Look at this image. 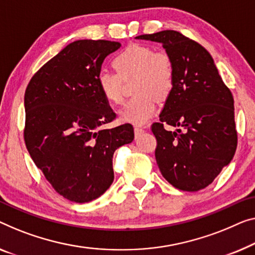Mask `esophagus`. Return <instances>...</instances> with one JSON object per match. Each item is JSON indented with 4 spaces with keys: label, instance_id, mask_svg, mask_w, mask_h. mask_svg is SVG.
<instances>
[{
    "label": "esophagus",
    "instance_id": "esophagus-1",
    "mask_svg": "<svg viewBox=\"0 0 255 255\" xmlns=\"http://www.w3.org/2000/svg\"><path fill=\"white\" fill-rule=\"evenodd\" d=\"M134 131H135V135L138 136L142 134V132H144V129L143 128H139V127H135L134 128Z\"/></svg>",
    "mask_w": 255,
    "mask_h": 255
}]
</instances>
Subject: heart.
Instances as JSON below:
<instances>
[{
	"label": "heart",
	"instance_id": "b5f03b06",
	"mask_svg": "<svg viewBox=\"0 0 255 255\" xmlns=\"http://www.w3.org/2000/svg\"><path fill=\"white\" fill-rule=\"evenodd\" d=\"M116 72L102 71L97 75V86L102 96L110 104H121L124 101L121 78L135 77L131 98L120 111L123 123L146 124L157 110L158 98H166L173 88V67L165 55L155 54L149 45L131 44L113 60Z\"/></svg>",
	"mask_w": 255,
	"mask_h": 255
}]
</instances>
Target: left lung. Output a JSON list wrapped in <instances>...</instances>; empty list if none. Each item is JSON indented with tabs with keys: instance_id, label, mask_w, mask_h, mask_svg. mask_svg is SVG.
<instances>
[{
	"instance_id": "left-lung-1",
	"label": "left lung",
	"mask_w": 255,
	"mask_h": 255,
	"mask_svg": "<svg viewBox=\"0 0 255 255\" xmlns=\"http://www.w3.org/2000/svg\"><path fill=\"white\" fill-rule=\"evenodd\" d=\"M161 43L173 67V88L152 125L155 160L167 181L183 191L210 185L237 147L234 97L206 49L176 30L136 37ZM166 124L175 127L167 131Z\"/></svg>"
}]
</instances>
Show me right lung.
<instances>
[{
	"label": "right lung",
	"mask_w": 255,
	"mask_h": 255,
	"mask_svg": "<svg viewBox=\"0 0 255 255\" xmlns=\"http://www.w3.org/2000/svg\"><path fill=\"white\" fill-rule=\"evenodd\" d=\"M120 47L115 41H74L34 74L25 91L26 147L56 192L75 203H89L111 187L113 153L134 139L130 124L102 128L116 113L98 89L97 75Z\"/></svg>",
	"instance_id": "obj_1"
}]
</instances>
